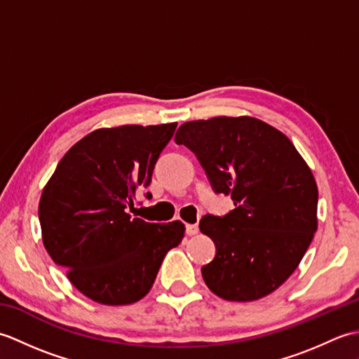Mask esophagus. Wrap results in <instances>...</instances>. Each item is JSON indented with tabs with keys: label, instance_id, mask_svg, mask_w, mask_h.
<instances>
[{
	"label": "esophagus",
	"instance_id": "esophagus-1",
	"mask_svg": "<svg viewBox=\"0 0 359 359\" xmlns=\"http://www.w3.org/2000/svg\"><path fill=\"white\" fill-rule=\"evenodd\" d=\"M185 228H187V234L188 236H194V234L199 233V226H197L196 224H187Z\"/></svg>",
	"mask_w": 359,
	"mask_h": 359
}]
</instances>
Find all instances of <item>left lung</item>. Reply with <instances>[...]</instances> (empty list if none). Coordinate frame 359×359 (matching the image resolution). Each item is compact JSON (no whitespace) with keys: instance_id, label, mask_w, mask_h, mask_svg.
<instances>
[{"instance_id":"8db88e82","label":"left lung","mask_w":359,"mask_h":359,"mask_svg":"<svg viewBox=\"0 0 359 359\" xmlns=\"http://www.w3.org/2000/svg\"><path fill=\"white\" fill-rule=\"evenodd\" d=\"M199 160L215 193L234 210L203 216L216 245L202 266L205 284L226 301L273 293L292 276L318 230V187L288 137L255 117L187 121L175 133Z\"/></svg>"}]
</instances>
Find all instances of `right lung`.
Listing matches in <instances>:
<instances>
[{
	"mask_svg": "<svg viewBox=\"0 0 359 359\" xmlns=\"http://www.w3.org/2000/svg\"><path fill=\"white\" fill-rule=\"evenodd\" d=\"M175 126L97 129L66 152L43 189L38 217L44 248L89 299L104 306L140 301L168 251L184 239L180 220L149 224L128 212L151 184Z\"/></svg>",
	"mask_w": 359,
	"mask_h": 359,
	"instance_id": "right-lung-1",
	"label": "right lung"
}]
</instances>
